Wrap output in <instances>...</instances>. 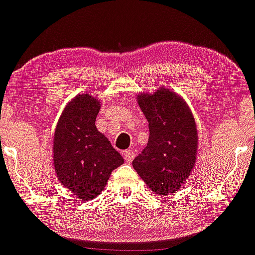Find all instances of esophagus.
Masks as SVG:
<instances>
[{
  "instance_id": "esophagus-1",
  "label": "esophagus",
  "mask_w": 255,
  "mask_h": 255,
  "mask_svg": "<svg viewBox=\"0 0 255 255\" xmlns=\"http://www.w3.org/2000/svg\"><path fill=\"white\" fill-rule=\"evenodd\" d=\"M134 157H135V151L134 150H127L124 152V158L127 163H130L134 159Z\"/></svg>"
}]
</instances>
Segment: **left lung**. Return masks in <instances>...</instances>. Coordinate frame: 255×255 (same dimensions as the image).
I'll use <instances>...</instances> for the list:
<instances>
[{
  "instance_id": "left-lung-1",
  "label": "left lung",
  "mask_w": 255,
  "mask_h": 255,
  "mask_svg": "<svg viewBox=\"0 0 255 255\" xmlns=\"http://www.w3.org/2000/svg\"><path fill=\"white\" fill-rule=\"evenodd\" d=\"M137 103L148 121L150 137L133 168L154 194L164 197L180 189L195 164L197 126L186 102L169 90L142 93Z\"/></svg>"
}]
</instances>
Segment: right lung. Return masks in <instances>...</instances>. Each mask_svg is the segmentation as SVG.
I'll return each instance as SVG.
<instances>
[{
	"label": "right lung",
	"instance_id": "add662e5",
	"mask_svg": "<svg viewBox=\"0 0 255 255\" xmlns=\"http://www.w3.org/2000/svg\"><path fill=\"white\" fill-rule=\"evenodd\" d=\"M99 101L80 95L64 108L54 137V166L58 180L83 200L98 197L111 171L124 158L96 127Z\"/></svg>",
	"mask_w": 255,
	"mask_h": 255
}]
</instances>
